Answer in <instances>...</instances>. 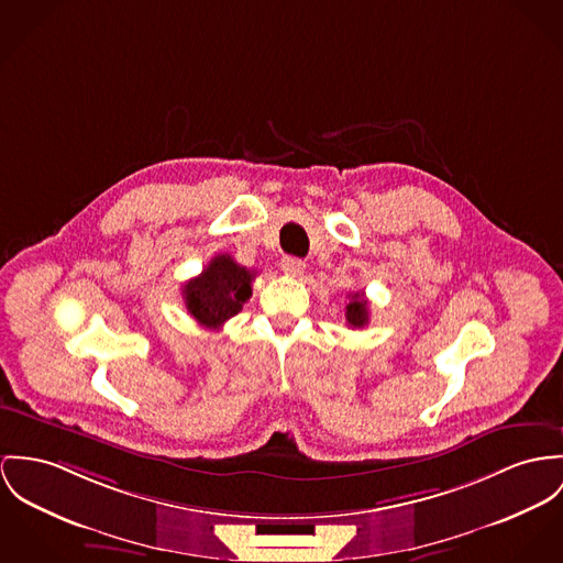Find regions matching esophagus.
<instances>
[{
  "label": "esophagus",
  "instance_id": "1",
  "mask_svg": "<svg viewBox=\"0 0 563 563\" xmlns=\"http://www.w3.org/2000/svg\"><path fill=\"white\" fill-rule=\"evenodd\" d=\"M280 267H283L285 274L298 278V276H302L306 263L302 260H296V257H285V260L280 261Z\"/></svg>",
  "mask_w": 563,
  "mask_h": 563
}]
</instances>
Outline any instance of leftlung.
<instances>
[{
	"label": "left lung",
	"mask_w": 563,
	"mask_h": 563,
	"mask_svg": "<svg viewBox=\"0 0 563 563\" xmlns=\"http://www.w3.org/2000/svg\"><path fill=\"white\" fill-rule=\"evenodd\" d=\"M346 323L351 328H364L368 323V300L364 294H353L346 303Z\"/></svg>",
	"instance_id": "8db88e82"
}]
</instances>
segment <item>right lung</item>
<instances>
[{"label": "right lung", "instance_id": "right-lung-1", "mask_svg": "<svg viewBox=\"0 0 563 563\" xmlns=\"http://www.w3.org/2000/svg\"><path fill=\"white\" fill-rule=\"evenodd\" d=\"M253 278V269L235 263L231 255H218L197 278L184 285L181 296L186 310L203 328L218 330L251 300Z\"/></svg>", "mask_w": 563, "mask_h": 563}]
</instances>
